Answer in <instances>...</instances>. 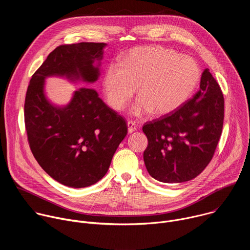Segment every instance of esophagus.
I'll return each mask as SVG.
<instances>
[{"label":"esophagus","instance_id":"1","mask_svg":"<svg viewBox=\"0 0 250 250\" xmlns=\"http://www.w3.org/2000/svg\"><path fill=\"white\" fill-rule=\"evenodd\" d=\"M137 129V125L134 122L132 121H128L127 122V130H128V133H131L133 131H135Z\"/></svg>","mask_w":250,"mask_h":250}]
</instances>
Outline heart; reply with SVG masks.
<instances>
[{"instance_id":"obj_1","label":"heart","mask_w":250,"mask_h":250,"mask_svg":"<svg viewBox=\"0 0 250 250\" xmlns=\"http://www.w3.org/2000/svg\"><path fill=\"white\" fill-rule=\"evenodd\" d=\"M199 80L200 68L193 58L162 46H146L131 50L121 63H111L103 86L116 111L125 108L138 87L132 114L166 115L190 98Z\"/></svg>"}]
</instances>
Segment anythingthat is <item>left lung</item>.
I'll list each match as a JSON object with an SVG mask.
<instances>
[{"label": "left lung", "mask_w": 250, "mask_h": 250, "mask_svg": "<svg viewBox=\"0 0 250 250\" xmlns=\"http://www.w3.org/2000/svg\"><path fill=\"white\" fill-rule=\"evenodd\" d=\"M224 116L223 92L207 68L192 99L142 127L148 140L144 160L149 175L163 183L196 178L215 153Z\"/></svg>", "instance_id": "left-lung-1"}]
</instances>
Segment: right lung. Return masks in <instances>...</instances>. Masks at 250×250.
Returning <instances> with one entry per match:
<instances>
[{
    "instance_id": "obj_1",
    "label": "right lung",
    "mask_w": 250,
    "mask_h": 250,
    "mask_svg": "<svg viewBox=\"0 0 250 250\" xmlns=\"http://www.w3.org/2000/svg\"><path fill=\"white\" fill-rule=\"evenodd\" d=\"M105 45L80 42L57 46L27 87L24 124L30 150L50 177L68 187L84 188L102 179L127 133L126 123L94 89L76 90L67 105H53L45 97L44 80L61 76L94 83Z\"/></svg>"
}]
</instances>
